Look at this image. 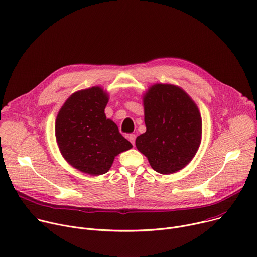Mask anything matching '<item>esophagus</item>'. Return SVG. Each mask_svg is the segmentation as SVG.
<instances>
[{
  "label": "esophagus",
  "instance_id": "obj_1",
  "mask_svg": "<svg viewBox=\"0 0 257 257\" xmlns=\"http://www.w3.org/2000/svg\"><path fill=\"white\" fill-rule=\"evenodd\" d=\"M128 139H129V141L134 145L135 144V139H136V135L135 134H130L129 136H128Z\"/></svg>",
  "mask_w": 257,
  "mask_h": 257
}]
</instances>
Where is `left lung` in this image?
I'll return each mask as SVG.
<instances>
[{"label": "left lung", "instance_id": "left-lung-1", "mask_svg": "<svg viewBox=\"0 0 257 257\" xmlns=\"http://www.w3.org/2000/svg\"><path fill=\"white\" fill-rule=\"evenodd\" d=\"M146 131L135 140L152 168L168 175L187 166L201 142L199 109L182 88L154 84L143 95Z\"/></svg>", "mask_w": 257, "mask_h": 257}]
</instances>
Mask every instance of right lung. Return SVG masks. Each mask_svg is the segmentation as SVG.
<instances>
[{
    "label": "right lung",
    "mask_w": 257,
    "mask_h": 257,
    "mask_svg": "<svg viewBox=\"0 0 257 257\" xmlns=\"http://www.w3.org/2000/svg\"><path fill=\"white\" fill-rule=\"evenodd\" d=\"M107 101L106 92L98 86L79 90L65 101L55 124L63 158L72 167L92 176L105 174L116 156L132 148L118 126L106 119Z\"/></svg>",
    "instance_id": "right-lung-1"
}]
</instances>
